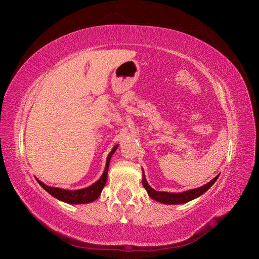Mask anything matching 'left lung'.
Instances as JSON below:
<instances>
[{
    "label": "left lung",
    "instance_id": "1",
    "mask_svg": "<svg viewBox=\"0 0 259 259\" xmlns=\"http://www.w3.org/2000/svg\"><path fill=\"white\" fill-rule=\"evenodd\" d=\"M218 177H219V175H217L214 179H211L210 182L207 183L206 185L199 187V188H195V189H191V190L180 192V193H171V192L156 191V190L152 189V188L148 185L145 174L143 171V186L147 190L148 194L150 195V197L155 201L161 202V203H163V204H182V203H187L195 198L200 197V195H202L205 191H207L209 188L214 185V183L216 182Z\"/></svg>",
    "mask_w": 259,
    "mask_h": 259
}]
</instances>
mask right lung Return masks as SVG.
<instances>
[{"instance_id": "obj_1", "label": "right lung", "mask_w": 259, "mask_h": 259, "mask_svg": "<svg viewBox=\"0 0 259 259\" xmlns=\"http://www.w3.org/2000/svg\"><path fill=\"white\" fill-rule=\"evenodd\" d=\"M117 146L119 145H115L114 148L112 149V151L108 155L104 174L101 175V177L95 184H93L88 188H84V189H80V190H65V189H60V188L46 186L45 184L40 182L37 178H36V182L41 185V187L44 190H46L51 195H53L54 198H56L60 201H64L66 203H70V204H84V203H90V202L95 201L100 195L101 191H103L104 187L107 183L109 163H110L111 156L115 152Z\"/></svg>"}]
</instances>
